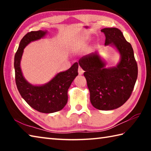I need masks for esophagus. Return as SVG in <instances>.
Segmentation results:
<instances>
[{"instance_id":"34e87169","label":"esophagus","mask_w":151,"mask_h":151,"mask_svg":"<svg viewBox=\"0 0 151 151\" xmlns=\"http://www.w3.org/2000/svg\"><path fill=\"white\" fill-rule=\"evenodd\" d=\"M78 71L79 75H83V74L84 73V72H85V71H84V70L83 69V68H82L81 67H80V66H79V67H78Z\"/></svg>"}]
</instances>
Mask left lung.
Segmentation results:
<instances>
[{
    "label": "left lung",
    "instance_id": "left-lung-1",
    "mask_svg": "<svg viewBox=\"0 0 151 151\" xmlns=\"http://www.w3.org/2000/svg\"><path fill=\"white\" fill-rule=\"evenodd\" d=\"M105 45H112L119 50L121 60L116 67L105 68V63L96 54L80 58L79 65L85 71L90 100L99 110L109 111L119 108L131 96L138 76V66L131 45L116 28H105Z\"/></svg>",
    "mask_w": 151,
    "mask_h": 151
}]
</instances>
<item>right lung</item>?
I'll list each match as a JSON object with an SVG mask.
<instances>
[{
  "mask_svg": "<svg viewBox=\"0 0 151 151\" xmlns=\"http://www.w3.org/2000/svg\"><path fill=\"white\" fill-rule=\"evenodd\" d=\"M47 32L31 31L20 40L14 56L15 81L18 91L24 100L36 111L43 113H52L62 110L68 101V89L78 75V63L65 72L57 74L48 83L42 86H34L25 80L20 69V59L25 47L31 41L41 39Z\"/></svg>",
  "mask_w": 151,
  "mask_h": 151,
  "instance_id": "obj_1",
  "label": "right lung"
}]
</instances>
